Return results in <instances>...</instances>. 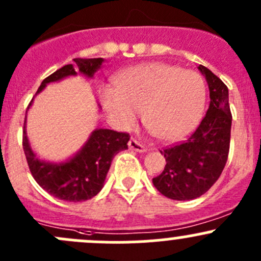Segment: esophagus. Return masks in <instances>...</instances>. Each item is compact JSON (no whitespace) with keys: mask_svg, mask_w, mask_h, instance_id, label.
Returning <instances> with one entry per match:
<instances>
[{"mask_svg":"<svg viewBox=\"0 0 261 261\" xmlns=\"http://www.w3.org/2000/svg\"><path fill=\"white\" fill-rule=\"evenodd\" d=\"M128 147H130L131 150H134V151H138V152L146 151V147L141 143H139L136 139H130V141H128Z\"/></svg>","mask_w":261,"mask_h":261,"instance_id":"obj_1","label":"esophagus"}]
</instances>
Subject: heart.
Wrapping results in <instances>:
<instances>
[{
  "label": "heart",
  "instance_id": "b5f03b06",
  "mask_svg": "<svg viewBox=\"0 0 261 261\" xmlns=\"http://www.w3.org/2000/svg\"><path fill=\"white\" fill-rule=\"evenodd\" d=\"M116 89L105 87L101 98L118 125H133L143 111L150 133L164 141L193 131L206 105V86L198 73L163 63L126 70L116 78Z\"/></svg>",
  "mask_w": 261,
  "mask_h": 261
}]
</instances>
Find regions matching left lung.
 <instances>
[{
	"instance_id": "8db88e82",
	"label": "left lung",
	"mask_w": 261,
	"mask_h": 261,
	"mask_svg": "<svg viewBox=\"0 0 261 261\" xmlns=\"http://www.w3.org/2000/svg\"><path fill=\"white\" fill-rule=\"evenodd\" d=\"M210 88V107L198 127L183 143L167 147L162 174L152 178L155 188L170 199L189 201L201 197L220 178L228 158L232 115L228 89L208 68L199 65Z\"/></svg>"
}]
</instances>
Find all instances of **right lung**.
I'll use <instances>...</instances> for the list:
<instances>
[{
    "label": "right lung",
    "instance_id": "right-lung-1",
    "mask_svg": "<svg viewBox=\"0 0 261 261\" xmlns=\"http://www.w3.org/2000/svg\"><path fill=\"white\" fill-rule=\"evenodd\" d=\"M80 73L92 78L101 68L103 59L75 58ZM69 75H77L73 64H67L46 77L41 82L36 94L40 93L45 86L58 82ZM33 101L30 102V105ZM29 105V107H30ZM28 107V109H29ZM26 122V118H25ZM130 135L126 133L97 128L91 134L83 147L69 160L64 163H50L40 160L29 144L23 125L22 147L28 160L29 169L36 183L55 198L67 202H82L91 199L103 187L114 156L121 150L127 149Z\"/></svg>",
    "mask_w": 261,
    "mask_h": 261
}]
</instances>
